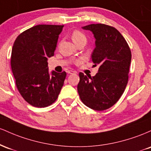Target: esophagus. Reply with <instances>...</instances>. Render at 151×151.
Wrapping results in <instances>:
<instances>
[{"label": "esophagus", "instance_id": "34e87169", "mask_svg": "<svg viewBox=\"0 0 151 151\" xmlns=\"http://www.w3.org/2000/svg\"><path fill=\"white\" fill-rule=\"evenodd\" d=\"M67 73L68 74H75V73H77V72H76V71H73V70H68L67 71Z\"/></svg>", "mask_w": 151, "mask_h": 151}]
</instances>
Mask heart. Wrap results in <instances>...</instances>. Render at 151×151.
Masks as SVG:
<instances>
[{"label":"heart","mask_w":151,"mask_h":151,"mask_svg":"<svg viewBox=\"0 0 151 151\" xmlns=\"http://www.w3.org/2000/svg\"><path fill=\"white\" fill-rule=\"evenodd\" d=\"M72 40L74 41V42H76V41L79 40H82V39L86 40L85 35L79 30H74V32H72Z\"/></svg>","instance_id":"heart-1"}]
</instances>
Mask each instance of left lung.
<instances>
[{
	"label": "left lung",
	"mask_w": 151,
	"mask_h": 151,
	"mask_svg": "<svg viewBox=\"0 0 151 151\" xmlns=\"http://www.w3.org/2000/svg\"><path fill=\"white\" fill-rule=\"evenodd\" d=\"M82 29L91 31L96 40L91 59L99 68L93 77L79 74L77 91L86 106L104 111L115 104L126 89L131 61V50L122 35L111 26L91 24Z\"/></svg>",
	"instance_id": "obj_1"
}]
</instances>
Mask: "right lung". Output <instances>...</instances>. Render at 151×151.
<instances>
[{"label":"right lung","instance_id":"right-lung-1","mask_svg":"<svg viewBox=\"0 0 151 151\" xmlns=\"http://www.w3.org/2000/svg\"><path fill=\"white\" fill-rule=\"evenodd\" d=\"M64 25H38L19 35L11 53V69L17 88L30 105L42 108L58 99L65 72L50 74L47 60L54 55Z\"/></svg>","mask_w":151,"mask_h":151}]
</instances>
